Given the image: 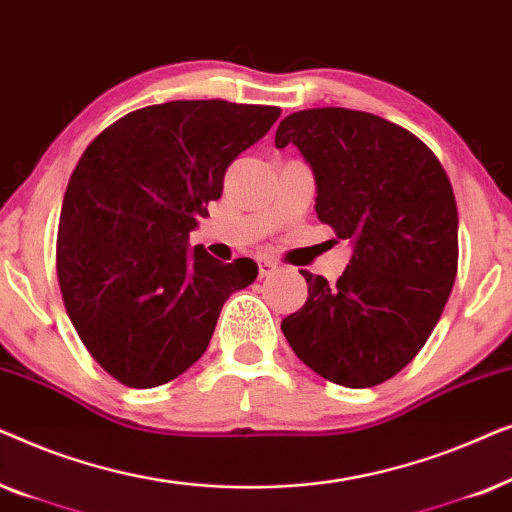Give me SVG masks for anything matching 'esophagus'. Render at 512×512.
Masks as SVG:
<instances>
[{
    "label": "esophagus",
    "mask_w": 512,
    "mask_h": 512,
    "mask_svg": "<svg viewBox=\"0 0 512 512\" xmlns=\"http://www.w3.org/2000/svg\"><path fill=\"white\" fill-rule=\"evenodd\" d=\"M275 270H277L275 261H270V258H258V275L270 277Z\"/></svg>",
    "instance_id": "esophagus-1"
}]
</instances>
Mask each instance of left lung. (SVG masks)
Listing matches in <instances>:
<instances>
[{"instance_id": "obj_1", "label": "left lung", "mask_w": 512, "mask_h": 512, "mask_svg": "<svg viewBox=\"0 0 512 512\" xmlns=\"http://www.w3.org/2000/svg\"><path fill=\"white\" fill-rule=\"evenodd\" d=\"M317 181V216L354 244L342 277L300 270L307 300L282 321L305 366L335 384L375 387L403 370L436 328L459 263L450 179L429 146L366 111L319 107L279 123Z\"/></svg>"}]
</instances>
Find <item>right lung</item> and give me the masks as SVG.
<instances>
[{
	"mask_svg": "<svg viewBox=\"0 0 512 512\" xmlns=\"http://www.w3.org/2000/svg\"><path fill=\"white\" fill-rule=\"evenodd\" d=\"M282 109L174 100L104 128L69 177L58 223L60 293L90 356L125 387L151 389L205 354L251 258L221 263L188 235L221 198L228 165Z\"/></svg>",
	"mask_w": 512,
	"mask_h": 512,
	"instance_id": "right-lung-1",
	"label": "right lung"
}]
</instances>
